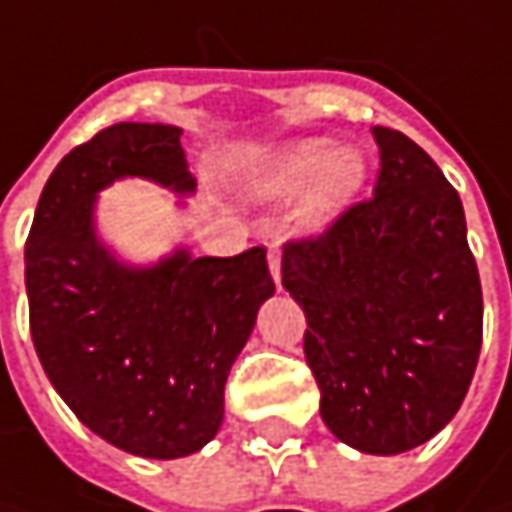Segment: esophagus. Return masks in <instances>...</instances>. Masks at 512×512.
Masks as SVG:
<instances>
[{
    "label": "esophagus",
    "mask_w": 512,
    "mask_h": 512,
    "mask_svg": "<svg viewBox=\"0 0 512 512\" xmlns=\"http://www.w3.org/2000/svg\"><path fill=\"white\" fill-rule=\"evenodd\" d=\"M267 265H270V276H273L276 287H282V253L276 245L267 250Z\"/></svg>",
    "instance_id": "esophagus-1"
}]
</instances>
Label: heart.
<instances>
[{
    "label": "heart",
    "instance_id": "1",
    "mask_svg": "<svg viewBox=\"0 0 512 512\" xmlns=\"http://www.w3.org/2000/svg\"><path fill=\"white\" fill-rule=\"evenodd\" d=\"M367 182V159L356 145H330L327 139H296L276 148L247 173L253 199L296 196L293 225L299 233H322L356 202Z\"/></svg>",
    "mask_w": 512,
    "mask_h": 512
}]
</instances>
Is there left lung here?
I'll list each match as a JSON object with an SVG mask.
<instances>
[{
	"label": "left lung",
	"instance_id": "obj_1",
	"mask_svg": "<svg viewBox=\"0 0 512 512\" xmlns=\"http://www.w3.org/2000/svg\"><path fill=\"white\" fill-rule=\"evenodd\" d=\"M379 182L322 236L290 242L282 285L305 310L327 430L396 456L462 407L482 350V282L459 193L413 139L373 128Z\"/></svg>",
	"mask_w": 512,
	"mask_h": 512
}]
</instances>
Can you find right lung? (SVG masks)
I'll return each mask as SVG.
<instances>
[{
    "label": "right lung",
    "mask_w": 512,
    "mask_h": 512,
    "mask_svg": "<svg viewBox=\"0 0 512 512\" xmlns=\"http://www.w3.org/2000/svg\"><path fill=\"white\" fill-rule=\"evenodd\" d=\"M182 130L119 122L73 148L39 196L28 245L30 336L76 419L142 459L202 450L225 419V382L273 296L265 247L128 265L96 230V196L148 179L190 196Z\"/></svg>",
    "instance_id": "right-lung-1"
}]
</instances>
